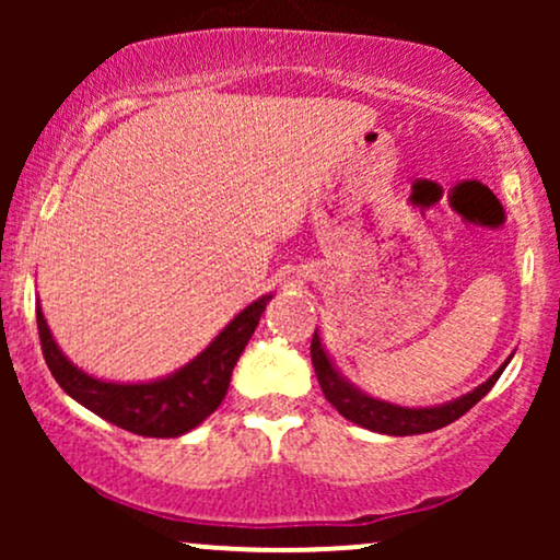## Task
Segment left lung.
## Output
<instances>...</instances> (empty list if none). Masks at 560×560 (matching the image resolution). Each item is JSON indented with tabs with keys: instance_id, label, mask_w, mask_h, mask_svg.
<instances>
[{
	"instance_id": "obj_1",
	"label": "left lung",
	"mask_w": 560,
	"mask_h": 560,
	"mask_svg": "<svg viewBox=\"0 0 560 560\" xmlns=\"http://www.w3.org/2000/svg\"><path fill=\"white\" fill-rule=\"evenodd\" d=\"M311 358H313V369H316L320 389H324V397L345 416L347 421L358 423V427L363 429H371V432L392 434V436L427 434V432H434V429L447 427V423L458 421L460 416L468 413V410H471L474 405H477L481 397L494 387V382H498L500 374H503L508 365L505 361L485 384H479L477 389L468 392L464 397H458V400L434 405V408H402V405L376 400V397L365 395V392L358 389L355 384L347 382V378L334 369L329 355H326L318 331L313 334Z\"/></svg>"
}]
</instances>
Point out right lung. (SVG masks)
Segmentation results:
<instances>
[{"label": "right lung", "mask_w": 560, "mask_h": 560, "mask_svg": "<svg viewBox=\"0 0 560 560\" xmlns=\"http://www.w3.org/2000/svg\"><path fill=\"white\" fill-rule=\"evenodd\" d=\"M273 294H262L176 374L144 384H115L83 374L62 355L36 305L38 339L55 382L100 419L141 436H182L199 427L229 392L231 371L247 347Z\"/></svg>", "instance_id": "1"}]
</instances>
